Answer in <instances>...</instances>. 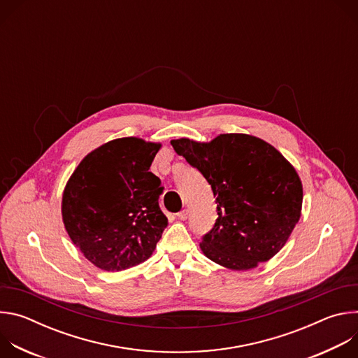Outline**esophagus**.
<instances>
[{
  "mask_svg": "<svg viewBox=\"0 0 358 358\" xmlns=\"http://www.w3.org/2000/svg\"><path fill=\"white\" fill-rule=\"evenodd\" d=\"M177 218H178V220H181V221H185V220L188 218V210H182V211H180V213L177 214Z\"/></svg>",
  "mask_w": 358,
  "mask_h": 358,
  "instance_id": "1",
  "label": "esophagus"
}]
</instances>
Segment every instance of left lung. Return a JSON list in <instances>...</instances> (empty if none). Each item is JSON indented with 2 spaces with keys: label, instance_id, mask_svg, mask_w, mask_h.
<instances>
[{
  "label": "left lung",
  "instance_id": "obj_1",
  "mask_svg": "<svg viewBox=\"0 0 358 358\" xmlns=\"http://www.w3.org/2000/svg\"><path fill=\"white\" fill-rule=\"evenodd\" d=\"M171 145L217 198L218 218L199 243L203 255L232 271H249L275 257L300 218L303 188L293 166L249 134H220L210 143L178 138Z\"/></svg>",
  "mask_w": 358,
  "mask_h": 358
}]
</instances>
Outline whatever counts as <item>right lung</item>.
<instances>
[{
    "label": "right lung",
    "mask_w": 358,
    "mask_h": 358,
    "mask_svg": "<svg viewBox=\"0 0 358 358\" xmlns=\"http://www.w3.org/2000/svg\"><path fill=\"white\" fill-rule=\"evenodd\" d=\"M162 144L123 137L80 162L62 196L68 235L94 266L117 272L151 257L167 227L162 181L150 166Z\"/></svg>",
    "instance_id": "right-lung-1"
}]
</instances>
